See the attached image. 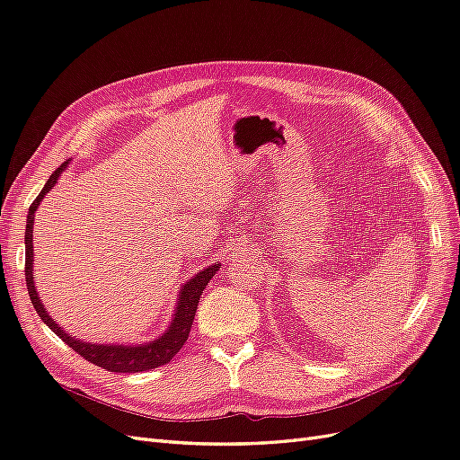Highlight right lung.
Masks as SVG:
<instances>
[{
    "instance_id": "right-lung-1",
    "label": "right lung",
    "mask_w": 460,
    "mask_h": 460,
    "mask_svg": "<svg viewBox=\"0 0 460 460\" xmlns=\"http://www.w3.org/2000/svg\"><path fill=\"white\" fill-rule=\"evenodd\" d=\"M68 161H65L59 169H55V172L49 176L46 182L44 190L38 193V198L29 208V217H26V232H24V245H26V261H24V276H26V289H29L31 301L34 305L36 313L40 318L49 326L51 332L58 333V336L73 349L84 357L90 363L102 367L109 372H144L157 368L169 363V360L182 349V345L186 343L193 316H196L198 311V303L203 294L205 286L208 280L217 274L220 269V264H208L207 269L198 272L193 278L180 288L178 291V301H176V309L171 320V326L164 330L161 338L140 343V345H97V343H88V341H80L78 338L68 336V333L55 323V320L48 314V311L41 305V299L38 296V291L34 288V272H32V264H34V249H32V225H34V213L38 211L40 201L46 198V193L53 190V186L58 184V180L61 172L66 169Z\"/></svg>"
}]
</instances>
